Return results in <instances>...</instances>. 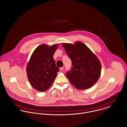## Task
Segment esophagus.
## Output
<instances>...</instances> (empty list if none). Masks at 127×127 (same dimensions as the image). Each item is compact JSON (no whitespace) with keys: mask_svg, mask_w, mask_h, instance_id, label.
<instances>
[{"mask_svg":"<svg viewBox=\"0 0 127 127\" xmlns=\"http://www.w3.org/2000/svg\"><path fill=\"white\" fill-rule=\"evenodd\" d=\"M64 68L63 67H61V68H59V69H60V70H63L64 69Z\"/></svg>","mask_w":127,"mask_h":127,"instance_id":"obj_1","label":"esophagus"}]
</instances>
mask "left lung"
Segmentation results:
<instances>
[{"instance_id":"8db88e82","label":"left lung","mask_w":127,"mask_h":127,"mask_svg":"<svg viewBox=\"0 0 127 127\" xmlns=\"http://www.w3.org/2000/svg\"><path fill=\"white\" fill-rule=\"evenodd\" d=\"M72 65L66 76L70 83L78 90L90 88L100 76L101 65L96 56L85 45L77 41L74 45L62 43Z\"/></svg>"}]
</instances>
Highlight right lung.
Wrapping results in <instances>:
<instances>
[{
  "label": "right lung",
  "mask_w": 127,
  "mask_h": 127,
  "mask_svg": "<svg viewBox=\"0 0 127 127\" xmlns=\"http://www.w3.org/2000/svg\"><path fill=\"white\" fill-rule=\"evenodd\" d=\"M58 44L50 47L42 44L32 53L28 63L26 71L31 86L40 92L47 90L53 83L59 69L53 56Z\"/></svg>",
  "instance_id": "add662e5"
}]
</instances>
